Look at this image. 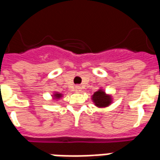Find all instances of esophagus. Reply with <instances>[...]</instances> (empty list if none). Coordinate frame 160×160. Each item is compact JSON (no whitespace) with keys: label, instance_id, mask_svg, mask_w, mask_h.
<instances>
[{"label":"esophagus","instance_id":"1","mask_svg":"<svg viewBox=\"0 0 160 160\" xmlns=\"http://www.w3.org/2000/svg\"><path fill=\"white\" fill-rule=\"evenodd\" d=\"M75 91H76V92H80L81 91V88H80V86H79V85H76L75 87Z\"/></svg>","mask_w":160,"mask_h":160}]
</instances>
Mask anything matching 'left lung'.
Wrapping results in <instances>:
<instances>
[{
    "label": "left lung",
    "instance_id": "obj_1",
    "mask_svg": "<svg viewBox=\"0 0 160 160\" xmlns=\"http://www.w3.org/2000/svg\"><path fill=\"white\" fill-rule=\"evenodd\" d=\"M91 99L93 101L95 106L99 108L107 107L112 104V97L111 95H108L103 91V89H99L96 91L91 96Z\"/></svg>",
    "mask_w": 160,
    "mask_h": 160
}]
</instances>
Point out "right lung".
<instances>
[{
    "label": "right lung",
    "instance_id": "1",
    "mask_svg": "<svg viewBox=\"0 0 160 160\" xmlns=\"http://www.w3.org/2000/svg\"><path fill=\"white\" fill-rule=\"evenodd\" d=\"M62 94L61 93H58V92H54V93L52 95V96H53V100H58V99H60L61 97H62Z\"/></svg>",
    "mask_w": 160,
    "mask_h": 160
}]
</instances>
